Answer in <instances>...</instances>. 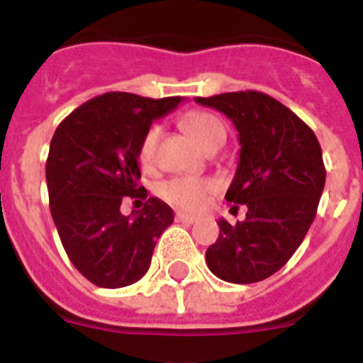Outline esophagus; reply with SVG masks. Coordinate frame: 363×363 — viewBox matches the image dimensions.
<instances>
[{
  "label": "esophagus",
  "mask_w": 363,
  "mask_h": 363,
  "mask_svg": "<svg viewBox=\"0 0 363 363\" xmlns=\"http://www.w3.org/2000/svg\"><path fill=\"white\" fill-rule=\"evenodd\" d=\"M176 220L182 223H195L197 222V216H193V214H185V212H178V214H176Z\"/></svg>",
  "instance_id": "obj_1"
}]
</instances>
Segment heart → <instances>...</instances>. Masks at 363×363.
<instances>
[{
  "label": "heart",
  "mask_w": 363,
  "mask_h": 363,
  "mask_svg": "<svg viewBox=\"0 0 363 363\" xmlns=\"http://www.w3.org/2000/svg\"><path fill=\"white\" fill-rule=\"evenodd\" d=\"M184 132L204 151L218 149L225 141V128L222 120L204 111H193L182 118ZM160 138V128L151 126L143 135L138 149V159L143 166H149L155 159L157 143ZM218 185L212 179L197 178H170L159 185V195L174 206L185 211H199L212 193H216Z\"/></svg>",
  "instance_id": "b5f03b06"
}]
</instances>
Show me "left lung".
I'll list each match as a JSON object with an SVG mask.
<instances>
[{
	"label": "left lung",
	"mask_w": 363,
	"mask_h": 363,
	"mask_svg": "<svg viewBox=\"0 0 363 363\" xmlns=\"http://www.w3.org/2000/svg\"><path fill=\"white\" fill-rule=\"evenodd\" d=\"M195 101L235 124L241 152L225 201L233 203L231 212L247 206L243 222H218L206 264L223 281H262L287 264L314 222L325 185L320 141L291 108L262 91Z\"/></svg>",
	"instance_id": "1"
}]
</instances>
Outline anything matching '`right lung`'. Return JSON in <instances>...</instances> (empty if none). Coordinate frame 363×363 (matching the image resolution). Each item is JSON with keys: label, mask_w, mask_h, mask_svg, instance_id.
I'll use <instances>...</instances> for the list:
<instances>
[{"label": "right lung", "mask_w": 363, "mask_h": 363, "mask_svg": "<svg viewBox=\"0 0 363 363\" xmlns=\"http://www.w3.org/2000/svg\"><path fill=\"white\" fill-rule=\"evenodd\" d=\"M179 103L182 97L111 91L86 101L53 133L45 162L51 216L70 262L97 287L140 281L157 239L174 222L170 206L157 197L132 216L120 204L138 191L143 135Z\"/></svg>", "instance_id": "obj_1"}]
</instances>
